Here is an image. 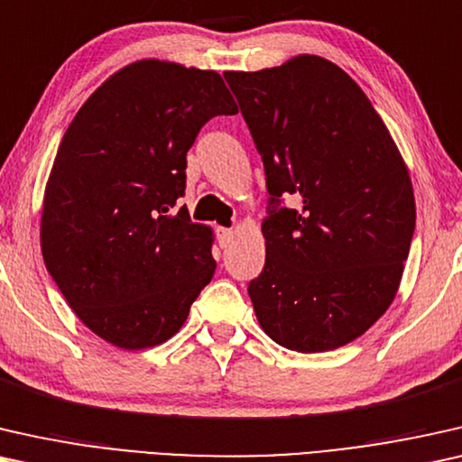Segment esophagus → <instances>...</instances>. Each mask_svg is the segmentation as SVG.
<instances>
[{"mask_svg":"<svg viewBox=\"0 0 462 462\" xmlns=\"http://www.w3.org/2000/svg\"><path fill=\"white\" fill-rule=\"evenodd\" d=\"M234 238V232L230 228H217V243L219 246H228Z\"/></svg>","mask_w":462,"mask_h":462,"instance_id":"obj_1","label":"esophagus"}]
</instances>
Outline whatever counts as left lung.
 <instances>
[{"instance_id":"1","label":"left lung","mask_w":462,"mask_h":462,"mask_svg":"<svg viewBox=\"0 0 462 462\" xmlns=\"http://www.w3.org/2000/svg\"><path fill=\"white\" fill-rule=\"evenodd\" d=\"M276 205L262 224L265 265L249 282L263 333L301 354L343 347L398 293L417 222L408 167L352 77L314 54L226 70Z\"/></svg>"}]
</instances>
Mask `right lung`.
Here are the masks:
<instances>
[{
	"mask_svg": "<svg viewBox=\"0 0 462 462\" xmlns=\"http://www.w3.org/2000/svg\"><path fill=\"white\" fill-rule=\"evenodd\" d=\"M216 70L144 58L108 77L70 121L43 192L42 255L77 318L138 352L184 327L216 272L213 230L173 211L186 152L236 115Z\"/></svg>",
	"mask_w": 462,
	"mask_h": 462,
	"instance_id": "1",
	"label": "right lung"
}]
</instances>
